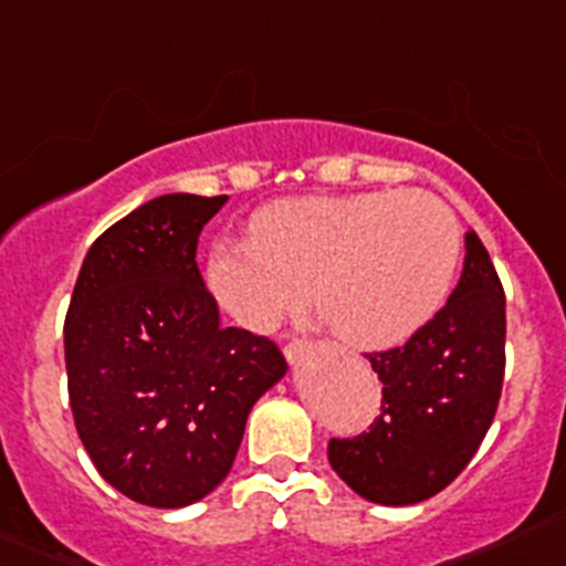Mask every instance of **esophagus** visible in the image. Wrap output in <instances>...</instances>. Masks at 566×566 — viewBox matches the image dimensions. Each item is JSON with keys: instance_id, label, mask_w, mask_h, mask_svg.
Segmentation results:
<instances>
[{"instance_id": "esophagus-1", "label": "esophagus", "mask_w": 566, "mask_h": 566, "mask_svg": "<svg viewBox=\"0 0 566 566\" xmlns=\"http://www.w3.org/2000/svg\"><path fill=\"white\" fill-rule=\"evenodd\" d=\"M283 354H285V359H289L291 365H296L300 359H305L307 354H311V343H307V340H291L289 346L283 348Z\"/></svg>"}]
</instances>
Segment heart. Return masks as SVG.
<instances>
[{
	"instance_id": "obj_1",
	"label": "heart",
	"mask_w": 566,
	"mask_h": 566,
	"mask_svg": "<svg viewBox=\"0 0 566 566\" xmlns=\"http://www.w3.org/2000/svg\"><path fill=\"white\" fill-rule=\"evenodd\" d=\"M460 261L452 209L419 190L275 201L253 237L207 261L220 305L248 329H272L311 294L337 337L387 348L422 329L450 296Z\"/></svg>"
}]
</instances>
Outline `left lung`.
I'll list each match as a JSON object with an SVG mask.
<instances>
[{
  "label": "left lung",
  "mask_w": 566,
  "mask_h": 566,
  "mask_svg": "<svg viewBox=\"0 0 566 566\" xmlns=\"http://www.w3.org/2000/svg\"><path fill=\"white\" fill-rule=\"evenodd\" d=\"M504 289L485 244L465 234L447 305L406 340L368 354L381 413L368 433L329 441V465L363 499L417 504L444 491L480 450L504 381Z\"/></svg>",
  "instance_id": "obj_1"
}]
</instances>
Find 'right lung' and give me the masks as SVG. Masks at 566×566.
Wrapping results in <instances>:
<instances>
[{
  "label": "right lung",
  "mask_w": 566,
  "mask_h": 566,
  "mask_svg": "<svg viewBox=\"0 0 566 566\" xmlns=\"http://www.w3.org/2000/svg\"><path fill=\"white\" fill-rule=\"evenodd\" d=\"M229 196L168 193L92 242L65 318L75 430L122 496L177 510L231 471L255 400L285 376L270 337L220 324L196 264Z\"/></svg>",
  "instance_id": "obj_1"
}]
</instances>
